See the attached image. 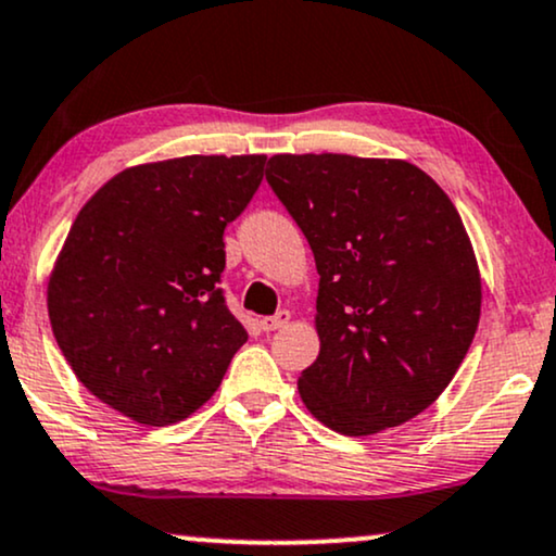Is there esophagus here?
<instances>
[{
	"label": "esophagus",
	"mask_w": 556,
	"mask_h": 556,
	"mask_svg": "<svg viewBox=\"0 0 556 556\" xmlns=\"http://www.w3.org/2000/svg\"><path fill=\"white\" fill-rule=\"evenodd\" d=\"M287 320H290V311H277L269 318H261L258 326H261V331H277V329H282Z\"/></svg>",
	"instance_id": "esophagus-1"
}]
</instances>
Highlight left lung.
Listing matches in <instances>:
<instances>
[{
  "mask_svg": "<svg viewBox=\"0 0 556 556\" xmlns=\"http://www.w3.org/2000/svg\"><path fill=\"white\" fill-rule=\"evenodd\" d=\"M266 184L311 243L320 352L298 391L342 434L409 422L473 342L481 279L460 214L404 160L274 155Z\"/></svg>",
  "mask_w": 556,
  "mask_h": 556,
  "instance_id": "8db88e82",
  "label": "left lung"
}]
</instances>
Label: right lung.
<instances>
[{
    "instance_id": "1",
    "label": "right lung",
    "mask_w": 556,
    "mask_h": 556,
    "mask_svg": "<svg viewBox=\"0 0 556 556\" xmlns=\"http://www.w3.org/2000/svg\"><path fill=\"white\" fill-rule=\"evenodd\" d=\"M264 155H189L118 173L83 206L49 282L59 350L92 396L134 422L186 419L245 344L225 303V227Z\"/></svg>"
}]
</instances>
